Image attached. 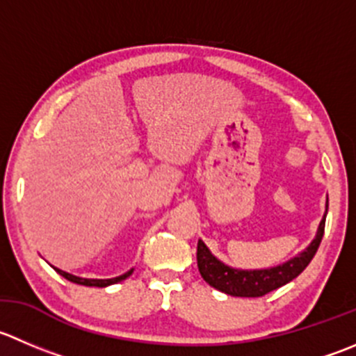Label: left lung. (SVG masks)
Here are the masks:
<instances>
[{"label": "left lung", "instance_id": "obj_1", "mask_svg": "<svg viewBox=\"0 0 356 356\" xmlns=\"http://www.w3.org/2000/svg\"><path fill=\"white\" fill-rule=\"evenodd\" d=\"M325 217L327 209L325 213H323V219L320 220L315 238L301 254L289 259L284 264L266 268V270H238V268H231V266L219 261L210 252V248L202 240H198L196 261H198L200 275L210 287L217 289V291L224 292L227 296H234V298H261L268 292L277 291L278 287L298 278L306 270V266L312 262V259L315 257L320 241L323 238Z\"/></svg>", "mask_w": 356, "mask_h": 356}]
</instances>
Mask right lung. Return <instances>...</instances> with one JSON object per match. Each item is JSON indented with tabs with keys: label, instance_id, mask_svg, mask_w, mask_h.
<instances>
[{
	"label": "right lung",
	"instance_id": "right-lung-1",
	"mask_svg": "<svg viewBox=\"0 0 356 356\" xmlns=\"http://www.w3.org/2000/svg\"><path fill=\"white\" fill-rule=\"evenodd\" d=\"M54 270L57 271L58 275H62V277H64L65 280L72 282V284H78V285H86V287H108V285L118 284V282L125 280V278H129L130 275L134 273V268H132V270H129V271H127V273L120 275V277H116V278H108V280H99V278H81V277H76V275L67 273V271H62V270H58V268H54Z\"/></svg>",
	"mask_w": 356,
	"mask_h": 356
}]
</instances>
